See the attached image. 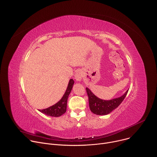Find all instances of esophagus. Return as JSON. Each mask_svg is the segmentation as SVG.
I'll list each match as a JSON object with an SVG mask.
<instances>
[{
	"label": "esophagus",
	"instance_id": "obj_1",
	"mask_svg": "<svg viewBox=\"0 0 157 157\" xmlns=\"http://www.w3.org/2000/svg\"><path fill=\"white\" fill-rule=\"evenodd\" d=\"M82 73L80 71H78L76 72V73L75 74V78L76 79V81H80L82 79Z\"/></svg>",
	"mask_w": 157,
	"mask_h": 157
}]
</instances>
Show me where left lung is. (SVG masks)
Wrapping results in <instances>:
<instances>
[{
    "instance_id": "1",
    "label": "left lung",
    "mask_w": 157,
    "mask_h": 157,
    "mask_svg": "<svg viewBox=\"0 0 157 157\" xmlns=\"http://www.w3.org/2000/svg\"><path fill=\"white\" fill-rule=\"evenodd\" d=\"M90 111L97 115H106L117 109L123 101L128 90L122 96L110 100H102L96 97L89 89L86 88Z\"/></svg>"
}]
</instances>
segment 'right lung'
<instances>
[{
	"mask_svg": "<svg viewBox=\"0 0 157 157\" xmlns=\"http://www.w3.org/2000/svg\"><path fill=\"white\" fill-rule=\"evenodd\" d=\"M73 84L74 81L73 79H71L69 81L66 92L63 95V97L61 98V100L57 103H56L55 105L45 109L39 110V111L48 116L54 117H59L63 115L67 111L68 97L71 91Z\"/></svg>",
	"mask_w": 157,
	"mask_h": 157,
	"instance_id": "obj_1",
	"label": "right lung"
}]
</instances>
